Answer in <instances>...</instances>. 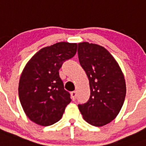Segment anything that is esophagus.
Returning <instances> with one entry per match:
<instances>
[{
    "label": "esophagus",
    "instance_id": "obj_1",
    "mask_svg": "<svg viewBox=\"0 0 146 146\" xmlns=\"http://www.w3.org/2000/svg\"><path fill=\"white\" fill-rule=\"evenodd\" d=\"M71 97H72L73 101H75L76 98V92H71Z\"/></svg>",
    "mask_w": 146,
    "mask_h": 146
}]
</instances>
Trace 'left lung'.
<instances>
[{"label": "left lung", "instance_id": "1", "mask_svg": "<svg viewBox=\"0 0 146 146\" xmlns=\"http://www.w3.org/2000/svg\"><path fill=\"white\" fill-rule=\"evenodd\" d=\"M78 57L90 86L89 101L78 107L87 123L102 127L117 116L123 104L127 91L124 76L113 56L98 44L79 43Z\"/></svg>", "mask_w": 146, "mask_h": 146}]
</instances>
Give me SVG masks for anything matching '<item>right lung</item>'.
<instances>
[{
  "label": "right lung",
  "instance_id": "add662e5",
  "mask_svg": "<svg viewBox=\"0 0 146 146\" xmlns=\"http://www.w3.org/2000/svg\"><path fill=\"white\" fill-rule=\"evenodd\" d=\"M76 50V43L58 42L38 50L24 67L19 98L24 112L33 122L47 127L61 119L71 98L64 89L59 70Z\"/></svg>",
  "mask_w": 146,
  "mask_h": 146
}]
</instances>
